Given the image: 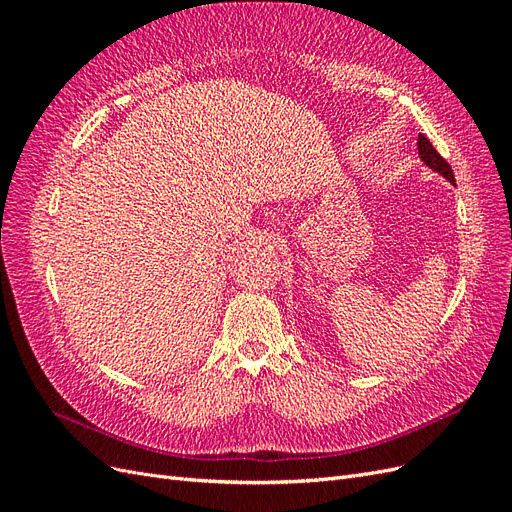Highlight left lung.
Returning <instances> with one entry per match:
<instances>
[{
  "label": "left lung",
  "instance_id": "left-lung-1",
  "mask_svg": "<svg viewBox=\"0 0 512 512\" xmlns=\"http://www.w3.org/2000/svg\"><path fill=\"white\" fill-rule=\"evenodd\" d=\"M418 156H421V160L431 168V170H436V173H440L444 179H448L451 181L453 185H455V175H453V168L448 166V162L440 156V153L436 151V147H433L431 143H429V138L427 136H423V134H418Z\"/></svg>",
  "mask_w": 512,
  "mask_h": 512
}]
</instances>
